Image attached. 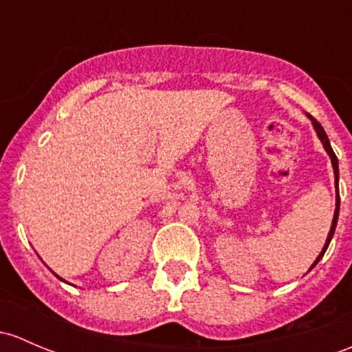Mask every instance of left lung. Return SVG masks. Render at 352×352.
Segmentation results:
<instances>
[{
    "label": "left lung",
    "instance_id": "8db88e82",
    "mask_svg": "<svg viewBox=\"0 0 352 352\" xmlns=\"http://www.w3.org/2000/svg\"><path fill=\"white\" fill-rule=\"evenodd\" d=\"M307 116H309V118H310V120H312V124H314V128H316V131H317V135H319L320 142H322V143H324V148H325V151H327V153H329V157H331L332 166H334V175H336V187H338V180H339V166H338V157H336L334 150H332L331 143H329V138H327V135H325L324 128H322V126H320V123H319V121H317V120H314V118H312V116H310V114H307ZM338 217H339V192H338V197H336V212H334V219H332V226H331V231H329V236H327V241H325V244H324V250H322V251H320V254H319V256H317L316 263H314L312 266H310V268H314V266H316L317 263H319V260H320V258H322V256H324L325 250H327L329 243H331L332 236H334V231H336V226H338Z\"/></svg>",
    "mask_w": 352,
    "mask_h": 352
}]
</instances>
